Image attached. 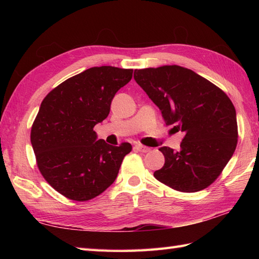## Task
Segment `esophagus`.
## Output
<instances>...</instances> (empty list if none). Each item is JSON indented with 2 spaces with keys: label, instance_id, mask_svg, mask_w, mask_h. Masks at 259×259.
<instances>
[{
  "label": "esophagus",
  "instance_id": "1",
  "mask_svg": "<svg viewBox=\"0 0 259 259\" xmlns=\"http://www.w3.org/2000/svg\"><path fill=\"white\" fill-rule=\"evenodd\" d=\"M135 148L138 151H140V152H149L150 151V148L149 147H146V146H144V145H140V144H137L136 146H135Z\"/></svg>",
  "mask_w": 259,
  "mask_h": 259
}]
</instances>
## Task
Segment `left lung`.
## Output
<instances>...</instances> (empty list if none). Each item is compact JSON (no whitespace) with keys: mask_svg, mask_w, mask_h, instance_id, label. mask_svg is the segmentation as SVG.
<instances>
[{"mask_svg":"<svg viewBox=\"0 0 259 259\" xmlns=\"http://www.w3.org/2000/svg\"><path fill=\"white\" fill-rule=\"evenodd\" d=\"M135 80L160 109L166 125L185 133L179 151L161 147L155 178L177 191L207 188L222 174L238 141L232 100L210 81L179 65L135 70Z\"/></svg>","mask_w":259,"mask_h":259,"instance_id":"left-lung-1","label":"left lung"}]
</instances>
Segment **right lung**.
<instances>
[{"instance_id": "right-lung-1", "label": "right lung", "mask_w": 259, "mask_h": 259, "mask_svg": "<svg viewBox=\"0 0 259 259\" xmlns=\"http://www.w3.org/2000/svg\"><path fill=\"white\" fill-rule=\"evenodd\" d=\"M133 69L93 67L71 76L43 99L31 128L36 164L48 184L75 201L93 199L113 184L129 142L97 140L93 126L108 117Z\"/></svg>"}]
</instances>
